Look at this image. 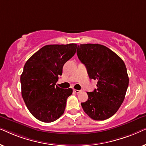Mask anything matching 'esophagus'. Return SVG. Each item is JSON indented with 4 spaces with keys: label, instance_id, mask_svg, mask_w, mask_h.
Instances as JSON below:
<instances>
[{
    "label": "esophagus",
    "instance_id": "1",
    "mask_svg": "<svg viewBox=\"0 0 146 146\" xmlns=\"http://www.w3.org/2000/svg\"><path fill=\"white\" fill-rule=\"evenodd\" d=\"M74 92H76V93L78 94V93L80 92L81 90H74Z\"/></svg>",
    "mask_w": 146,
    "mask_h": 146
}]
</instances>
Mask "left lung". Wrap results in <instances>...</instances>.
Returning <instances> with one entry per match:
<instances>
[{
    "mask_svg": "<svg viewBox=\"0 0 146 146\" xmlns=\"http://www.w3.org/2000/svg\"><path fill=\"white\" fill-rule=\"evenodd\" d=\"M76 52L90 78L98 80L97 89L87 92L88 99L81 103L82 107L94 120L109 118L121 106L128 87L125 64L112 50L98 44L78 45Z\"/></svg>",
    "mask_w": 146,
    "mask_h": 146,
    "instance_id": "1",
    "label": "left lung"
}]
</instances>
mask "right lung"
<instances>
[{
    "label": "right lung",
    "mask_w": 146,
    "mask_h": 146,
    "mask_svg": "<svg viewBox=\"0 0 146 146\" xmlns=\"http://www.w3.org/2000/svg\"><path fill=\"white\" fill-rule=\"evenodd\" d=\"M76 44H50L27 61L21 76L22 96L30 112L43 122H52L64 112L72 89L56 85L63 66L75 54Z\"/></svg>",
    "instance_id": "obj_1"
}]
</instances>
